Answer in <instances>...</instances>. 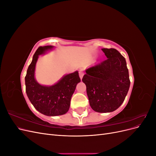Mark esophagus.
Here are the masks:
<instances>
[{"mask_svg":"<svg viewBox=\"0 0 156 156\" xmlns=\"http://www.w3.org/2000/svg\"><path fill=\"white\" fill-rule=\"evenodd\" d=\"M83 75H84V73L83 72H81V71H80V72H79V77H80V78H81V79H82V78L83 77Z\"/></svg>","mask_w":156,"mask_h":156,"instance_id":"esophagus-1","label":"esophagus"}]
</instances>
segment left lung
Listing matches in <instances>:
<instances>
[{
    "label": "left lung",
    "instance_id": "8db88e82",
    "mask_svg": "<svg viewBox=\"0 0 156 156\" xmlns=\"http://www.w3.org/2000/svg\"><path fill=\"white\" fill-rule=\"evenodd\" d=\"M107 59L86 69L82 81L86 84L89 103L98 112H111L124 102L130 81L125 58L115 49H101Z\"/></svg>",
    "mask_w": 156,
    "mask_h": 156
}]
</instances>
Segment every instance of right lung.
I'll use <instances>...</instances> for the list:
<instances>
[{
	"label": "right lung",
	"mask_w": 156,
	"mask_h": 156,
	"mask_svg": "<svg viewBox=\"0 0 156 156\" xmlns=\"http://www.w3.org/2000/svg\"><path fill=\"white\" fill-rule=\"evenodd\" d=\"M54 48L52 45L40 47L33 56L25 76L27 95L36 109L46 116H54L66 113L71 98L81 81L78 71L65 75L51 86L41 85L35 79V68L39 56Z\"/></svg>",
	"instance_id": "right-lung-1"
}]
</instances>
